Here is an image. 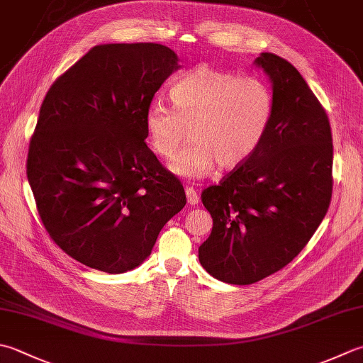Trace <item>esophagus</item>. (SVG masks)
<instances>
[{
  "label": "esophagus",
  "instance_id": "esophagus-1",
  "mask_svg": "<svg viewBox=\"0 0 363 363\" xmlns=\"http://www.w3.org/2000/svg\"><path fill=\"white\" fill-rule=\"evenodd\" d=\"M186 195H187L189 204H191V206H195V204H198V201H200V195H198V191L191 186L186 187Z\"/></svg>",
  "mask_w": 363,
  "mask_h": 363
}]
</instances>
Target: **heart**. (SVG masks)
<instances>
[{
    "label": "heart",
    "instance_id": "obj_1",
    "mask_svg": "<svg viewBox=\"0 0 363 363\" xmlns=\"http://www.w3.org/2000/svg\"><path fill=\"white\" fill-rule=\"evenodd\" d=\"M169 99L173 106H149L145 125L163 159L174 157L190 129L194 140L172 163L173 172L186 177L208 174L217 163L242 165L261 147L275 111L274 92L262 78L239 77L208 64L181 77Z\"/></svg>",
    "mask_w": 363,
    "mask_h": 363
}]
</instances>
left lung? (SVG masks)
Masks as SVG:
<instances>
[{
    "label": "left lung",
    "instance_id": "left-lung-1",
    "mask_svg": "<svg viewBox=\"0 0 363 363\" xmlns=\"http://www.w3.org/2000/svg\"><path fill=\"white\" fill-rule=\"evenodd\" d=\"M255 62L272 82L271 129L250 159L201 194L214 225L198 258L231 285H252L289 264L328 214L333 187L324 106L286 60L261 53Z\"/></svg>",
    "mask_w": 363,
    "mask_h": 363
}]
</instances>
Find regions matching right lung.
Segmentation results:
<instances>
[{
  "label": "right lung",
  "mask_w": 363,
  "mask_h": 363,
  "mask_svg": "<svg viewBox=\"0 0 363 363\" xmlns=\"http://www.w3.org/2000/svg\"><path fill=\"white\" fill-rule=\"evenodd\" d=\"M177 69L165 45H97L45 94L28 182L48 236L84 266L108 274L140 266L187 203L145 141L146 110Z\"/></svg>",
  "instance_id": "obj_1"
}]
</instances>
